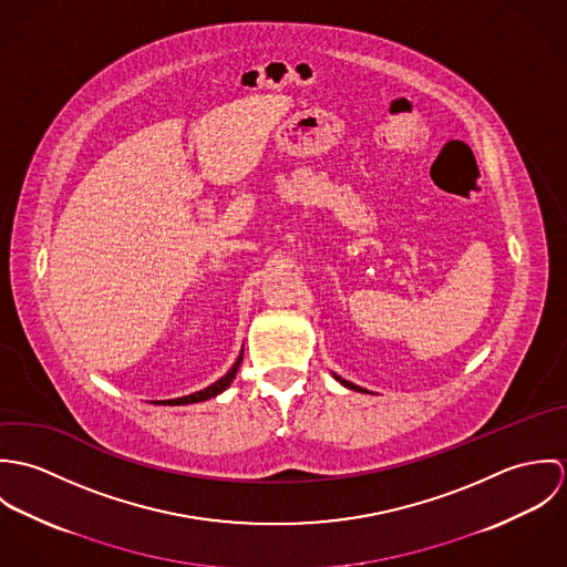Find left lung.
Returning <instances> with one entry per match:
<instances>
[{"instance_id": "obj_1", "label": "left lung", "mask_w": 567, "mask_h": 567, "mask_svg": "<svg viewBox=\"0 0 567 567\" xmlns=\"http://www.w3.org/2000/svg\"><path fill=\"white\" fill-rule=\"evenodd\" d=\"M333 378H336V380H338V382H340V384H342V386H347V389H351V391H362V393H367V391H364V389H360V386H355V384H351V382H347V380H342V378H338V375H336V373H333Z\"/></svg>"}]
</instances>
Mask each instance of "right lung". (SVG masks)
<instances>
[{
    "mask_svg": "<svg viewBox=\"0 0 567 567\" xmlns=\"http://www.w3.org/2000/svg\"><path fill=\"white\" fill-rule=\"evenodd\" d=\"M240 362H243V353L238 355V360H236V364L227 371V375H223L218 382H214L212 386H207V389H203V391H198V393H192V395H185V398H178V400H165V402H155V404H167V405H185V404H196V402H205V400H212V398H216V395H220L231 382H234V378H236V373H238V367H240Z\"/></svg>",
    "mask_w": 567,
    "mask_h": 567,
    "instance_id": "add662e5",
    "label": "right lung"
}]
</instances>
